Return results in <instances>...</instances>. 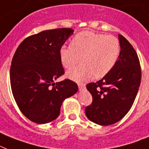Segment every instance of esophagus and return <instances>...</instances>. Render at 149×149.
Listing matches in <instances>:
<instances>
[{"label": "esophagus", "mask_w": 149, "mask_h": 149, "mask_svg": "<svg viewBox=\"0 0 149 149\" xmlns=\"http://www.w3.org/2000/svg\"><path fill=\"white\" fill-rule=\"evenodd\" d=\"M78 86H79V90H83L85 88H86V85L85 84H81V83H79Z\"/></svg>", "instance_id": "34e87169"}]
</instances>
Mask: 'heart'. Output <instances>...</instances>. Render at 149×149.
Wrapping results in <instances>:
<instances>
[{"label": "heart", "mask_w": 149, "mask_h": 149, "mask_svg": "<svg viewBox=\"0 0 149 149\" xmlns=\"http://www.w3.org/2000/svg\"><path fill=\"white\" fill-rule=\"evenodd\" d=\"M120 54L119 39L91 31H83L75 36L70 46H62L60 58L65 68L70 69L82 57L80 67L67 71V77L82 82L92 77L102 78L111 71Z\"/></svg>", "instance_id": "1"}]
</instances>
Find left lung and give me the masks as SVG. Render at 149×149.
<instances>
[{
  "label": "left lung",
  "instance_id": "obj_1",
  "mask_svg": "<svg viewBox=\"0 0 149 149\" xmlns=\"http://www.w3.org/2000/svg\"><path fill=\"white\" fill-rule=\"evenodd\" d=\"M118 38L120 54L114 67L101 80L86 86L92 95V103L85 109L86 117L102 126L117 123L128 113L140 86L138 55L123 36Z\"/></svg>",
  "mask_w": 149,
  "mask_h": 149
}]
</instances>
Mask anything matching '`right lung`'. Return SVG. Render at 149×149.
<instances>
[{"instance_id": "right-lung-1", "label": "right lung", "mask_w": 149, "mask_h": 149, "mask_svg": "<svg viewBox=\"0 0 149 149\" xmlns=\"http://www.w3.org/2000/svg\"><path fill=\"white\" fill-rule=\"evenodd\" d=\"M73 32L61 28L31 36L13 55L10 73L13 95L21 112L34 123L55 120L63 101L78 91L77 83L70 79L54 82L64 74L60 49Z\"/></svg>"}]
</instances>
